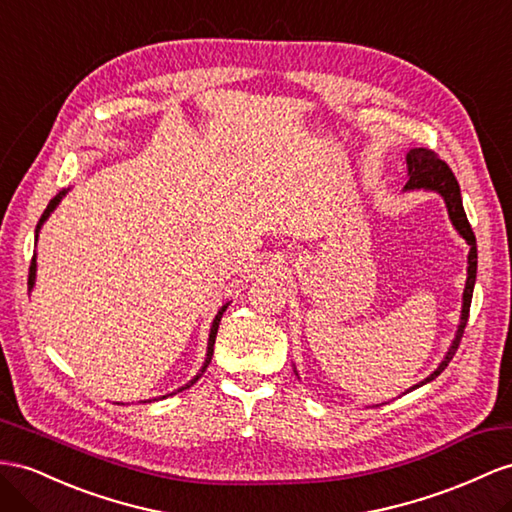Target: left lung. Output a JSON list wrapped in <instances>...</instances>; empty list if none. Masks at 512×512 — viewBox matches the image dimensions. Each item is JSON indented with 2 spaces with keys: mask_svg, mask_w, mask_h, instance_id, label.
Masks as SVG:
<instances>
[{
  "mask_svg": "<svg viewBox=\"0 0 512 512\" xmlns=\"http://www.w3.org/2000/svg\"><path fill=\"white\" fill-rule=\"evenodd\" d=\"M406 166H409V181H406L404 190H430V192H439L445 201V207H448V214L454 229L463 235V240L469 244V255H467V281H465V290H463V309H461V324H458L454 342L450 346V350L445 352L443 361L439 363V368L432 372L428 378H424L422 383L413 385V391L417 387H422L448 368V363L452 361L454 352L458 350V344H461L463 331L467 326V318H469V307H471V296H474V283H476V270H478V248H476V235L471 231V225L467 220V214L463 209V201H461V188H458V181L452 173V168L445 164L441 157L430 151V149H411L406 153Z\"/></svg>",
  "mask_w": 512,
  "mask_h": 512,
  "instance_id": "8db88e82",
  "label": "left lung"
}]
</instances>
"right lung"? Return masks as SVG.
<instances>
[{
    "label": "right lung",
    "mask_w": 512,
    "mask_h": 512,
    "mask_svg": "<svg viewBox=\"0 0 512 512\" xmlns=\"http://www.w3.org/2000/svg\"><path fill=\"white\" fill-rule=\"evenodd\" d=\"M69 192V188L67 190H62V192H58L54 199L49 201V205H47V209L43 212V216H41V220H38V227H36V240H38V231H41V227H43V222L49 218V214L54 212V209L58 207V203L62 201V196ZM34 281H36V255L32 257V264H30V277H28V285H30V290L34 287ZM227 307H229V303L227 305H222L220 307V311L216 313V318H214V322H212V329H209V339H207V355H205V363H203V368L199 370V374H196L192 381L188 383V385H183V387H179L177 391H183V389H188V387H192L196 381H199V378L203 376V372L207 370V365H209V361H212V357H214V344H216V333H218V324H220V318H222V313L227 311ZM177 391H173V393H177ZM173 393H168V396H173ZM162 398H166V396H162Z\"/></svg>",
    "instance_id": "obj_1"
}]
</instances>
